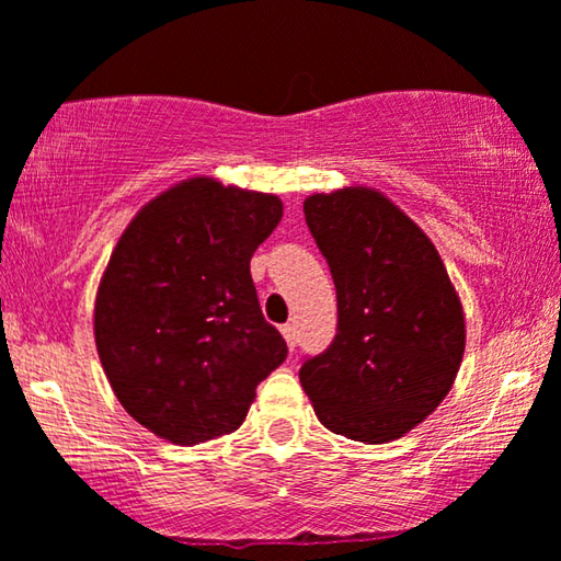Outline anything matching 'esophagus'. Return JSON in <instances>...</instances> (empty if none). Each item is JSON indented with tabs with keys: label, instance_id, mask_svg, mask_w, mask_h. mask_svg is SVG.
<instances>
[{
	"label": "esophagus",
	"instance_id": "34e87169",
	"mask_svg": "<svg viewBox=\"0 0 561 561\" xmlns=\"http://www.w3.org/2000/svg\"><path fill=\"white\" fill-rule=\"evenodd\" d=\"M282 335H285V341H287V346L295 351V346H297V331H295V325H282Z\"/></svg>",
	"mask_w": 561,
	"mask_h": 561
}]
</instances>
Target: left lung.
I'll list each match as a JSON object with an SVG mask.
<instances>
[{
    "label": "left lung",
    "mask_w": 561,
    "mask_h": 561,
    "mask_svg": "<svg viewBox=\"0 0 561 561\" xmlns=\"http://www.w3.org/2000/svg\"><path fill=\"white\" fill-rule=\"evenodd\" d=\"M305 220L331 266L339 325L331 346L302 358V390L328 431L392 442L451 390L465 354L459 297L423 230L379 192L312 194Z\"/></svg>",
    "instance_id": "left-lung-1"
}]
</instances>
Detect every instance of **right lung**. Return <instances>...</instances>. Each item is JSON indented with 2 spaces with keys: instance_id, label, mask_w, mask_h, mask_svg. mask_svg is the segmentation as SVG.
I'll use <instances>...</instances> for the list:
<instances>
[{
  "instance_id": "1",
  "label": "right lung",
  "mask_w": 561,
  "mask_h": 561,
  "mask_svg": "<svg viewBox=\"0 0 561 561\" xmlns=\"http://www.w3.org/2000/svg\"><path fill=\"white\" fill-rule=\"evenodd\" d=\"M279 220L274 194L190 179L117 241L96 295V351L117 400L156 436L194 446L236 431L287 358L251 279Z\"/></svg>"
}]
</instances>
